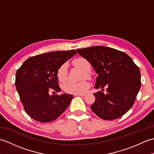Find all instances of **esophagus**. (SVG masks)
<instances>
[{
    "instance_id": "1",
    "label": "esophagus",
    "mask_w": 154,
    "mask_h": 154,
    "mask_svg": "<svg viewBox=\"0 0 154 154\" xmlns=\"http://www.w3.org/2000/svg\"><path fill=\"white\" fill-rule=\"evenodd\" d=\"M85 94H74V96H81V97H83V96H85Z\"/></svg>"
}]
</instances>
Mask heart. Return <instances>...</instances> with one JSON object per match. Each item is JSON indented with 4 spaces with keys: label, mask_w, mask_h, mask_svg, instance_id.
<instances>
[{
    "label": "heart",
    "mask_w": 154,
    "mask_h": 154,
    "mask_svg": "<svg viewBox=\"0 0 154 154\" xmlns=\"http://www.w3.org/2000/svg\"><path fill=\"white\" fill-rule=\"evenodd\" d=\"M73 63L76 66L80 67L85 72H89L91 70V64L89 61L83 57H79L73 61ZM57 77L60 82H64L67 79V65L62 64L57 71ZM89 87V83L86 81L81 82L68 81L63 85V89L65 93L69 94H83Z\"/></svg>",
    "instance_id": "heart-1"
}]
</instances>
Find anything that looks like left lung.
I'll list each match as a JSON object with an SVG mask.
<instances>
[{
	"label": "left lung",
	"mask_w": 154,
	"mask_h": 154,
	"mask_svg": "<svg viewBox=\"0 0 154 154\" xmlns=\"http://www.w3.org/2000/svg\"><path fill=\"white\" fill-rule=\"evenodd\" d=\"M77 54L90 62L99 75L94 88L107 87V93H93V112L100 119L112 120L123 116L135 102L141 87L139 67L123 51L105 46L77 49Z\"/></svg>",
	"instance_id": "8db88e82"
}]
</instances>
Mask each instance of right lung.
Segmentation results:
<instances>
[{"label": "right lung", "instance_id": "right-lung-1", "mask_svg": "<svg viewBox=\"0 0 154 154\" xmlns=\"http://www.w3.org/2000/svg\"><path fill=\"white\" fill-rule=\"evenodd\" d=\"M76 54L75 50L52 51L29 57L16 73L15 85L24 110L40 122L55 120L66 110L73 96L60 92L57 71Z\"/></svg>", "mask_w": 154, "mask_h": 154}]
</instances>
